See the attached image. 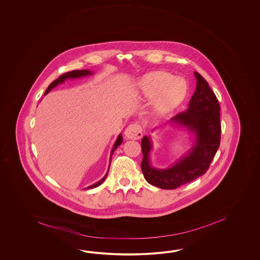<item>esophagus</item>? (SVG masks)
<instances>
[{
  "label": "esophagus",
  "instance_id": "obj_1",
  "mask_svg": "<svg viewBox=\"0 0 260 260\" xmlns=\"http://www.w3.org/2000/svg\"><path fill=\"white\" fill-rule=\"evenodd\" d=\"M124 135L127 139L137 140V139L142 138L143 132H142V128L138 123H132V124L128 125L127 128L125 129Z\"/></svg>",
  "mask_w": 260,
  "mask_h": 260
}]
</instances>
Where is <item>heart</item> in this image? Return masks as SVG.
I'll use <instances>...</instances> for the list:
<instances>
[{"mask_svg": "<svg viewBox=\"0 0 260 260\" xmlns=\"http://www.w3.org/2000/svg\"><path fill=\"white\" fill-rule=\"evenodd\" d=\"M142 93L146 98H153L155 113L162 115L179 105L187 94V83L180 77L170 73L154 72L148 73L140 81Z\"/></svg>", "mask_w": 260, "mask_h": 260, "instance_id": "b5f03b06", "label": "heart"}]
</instances>
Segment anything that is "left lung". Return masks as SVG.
Instances as JSON below:
<instances>
[{
	"label": "left lung",
	"mask_w": 260,
	"mask_h": 260,
	"mask_svg": "<svg viewBox=\"0 0 260 260\" xmlns=\"http://www.w3.org/2000/svg\"><path fill=\"white\" fill-rule=\"evenodd\" d=\"M196 90L189 100L188 110L178 113L169 122L192 133L194 141L187 153L170 167L159 169L151 166L149 154L152 149L150 137L141 140L143 160L141 170L145 179L155 187L174 189L203 176L208 170L220 145V107L216 94L198 72Z\"/></svg>",
	"instance_id": "1"
}]
</instances>
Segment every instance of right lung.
Wrapping results in <instances>:
<instances>
[{"mask_svg": "<svg viewBox=\"0 0 260 260\" xmlns=\"http://www.w3.org/2000/svg\"><path fill=\"white\" fill-rule=\"evenodd\" d=\"M93 74V72H91V71H88V70H82V71H72V72H67V73H64V74H62L61 76L58 77V79H56L55 80L54 82L52 83H50L49 86L47 87L46 89V91H45V93L44 94H48L50 91L52 90L53 88H55V86H57L59 83H63L66 80L68 79H76V78H81L84 77V76H89V75H92ZM122 143V134H120L119 136H118V138H117L116 141H115V143L113 145V148L111 149V159H110V166H111V156L113 154V152H114V150ZM110 166H109V170H110ZM109 170L108 172L106 173L105 176L104 177L102 178V179H100V181H98L96 183H94L93 185H91V186H89L87 188H96V187H99L100 185H101L102 183L105 181L106 177L108 176V173H109Z\"/></svg>", "mask_w": 260, "mask_h": 260, "instance_id": "1", "label": "right lung"}]
</instances>
